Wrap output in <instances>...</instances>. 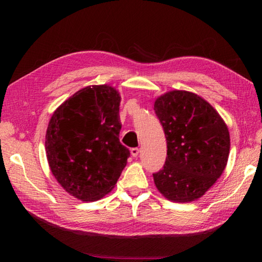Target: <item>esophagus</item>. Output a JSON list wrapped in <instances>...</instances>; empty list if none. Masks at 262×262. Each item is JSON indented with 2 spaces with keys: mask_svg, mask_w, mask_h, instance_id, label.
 <instances>
[{
  "mask_svg": "<svg viewBox=\"0 0 262 262\" xmlns=\"http://www.w3.org/2000/svg\"><path fill=\"white\" fill-rule=\"evenodd\" d=\"M139 152H140V149L139 148H132V150H130V154H132L133 157L139 156Z\"/></svg>",
  "mask_w": 262,
  "mask_h": 262,
  "instance_id": "esophagus-1",
  "label": "esophagus"
}]
</instances>
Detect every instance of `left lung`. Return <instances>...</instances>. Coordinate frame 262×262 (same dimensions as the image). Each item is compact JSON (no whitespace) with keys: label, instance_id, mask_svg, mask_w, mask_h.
<instances>
[{"label":"left lung","instance_id":"left-lung-1","mask_svg":"<svg viewBox=\"0 0 262 262\" xmlns=\"http://www.w3.org/2000/svg\"><path fill=\"white\" fill-rule=\"evenodd\" d=\"M154 110L167 144L165 164L152 174L155 185L167 200H196L227 166L228 127L217 111L193 92H167L156 99Z\"/></svg>","mask_w":262,"mask_h":262}]
</instances>
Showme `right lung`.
Segmentation results:
<instances>
[{"mask_svg": "<svg viewBox=\"0 0 262 262\" xmlns=\"http://www.w3.org/2000/svg\"><path fill=\"white\" fill-rule=\"evenodd\" d=\"M120 95L110 85L83 88L53 113L46 132L51 171L82 201H96L114 188L130 156L120 143Z\"/></svg>", "mask_w": 262, "mask_h": 262, "instance_id": "obj_1", "label": "right lung"}]
</instances>
